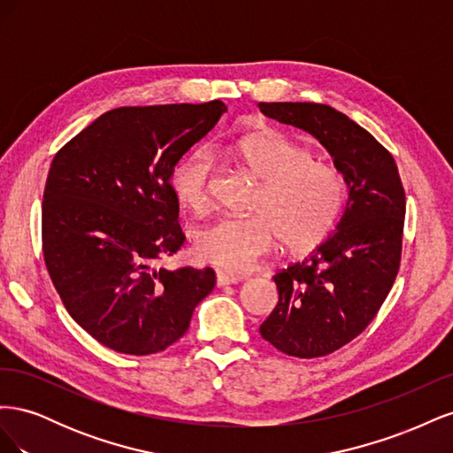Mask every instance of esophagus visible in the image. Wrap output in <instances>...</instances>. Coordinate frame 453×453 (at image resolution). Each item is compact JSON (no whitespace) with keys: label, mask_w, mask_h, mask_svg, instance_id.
Wrapping results in <instances>:
<instances>
[{"label":"esophagus","mask_w":453,"mask_h":453,"mask_svg":"<svg viewBox=\"0 0 453 453\" xmlns=\"http://www.w3.org/2000/svg\"><path fill=\"white\" fill-rule=\"evenodd\" d=\"M243 281L242 276H232V273L226 272H217V287H226V285H234Z\"/></svg>","instance_id":"1"}]
</instances>
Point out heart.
I'll list each match as a JSON object with an SVG mask.
<instances>
[{"label":"heart","mask_w":453,"mask_h":453,"mask_svg":"<svg viewBox=\"0 0 453 453\" xmlns=\"http://www.w3.org/2000/svg\"><path fill=\"white\" fill-rule=\"evenodd\" d=\"M242 166L260 183L248 217H221L198 230L196 257L242 273L272 251L276 238L293 251H310L331 234L348 200L344 175L278 130H260L236 143ZM213 157L195 149L172 170V190L187 208L210 203Z\"/></svg>","instance_id":"1"}]
</instances>
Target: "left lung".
<instances>
[{
    "instance_id": "left-lung-1",
    "label": "left lung",
    "mask_w": 453,
    "mask_h": 453,
    "mask_svg": "<svg viewBox=\"0 0 453 453\" xmlns=\"http://www.w3.org/2000/svg\"><path fill=\"white\" fill-rule=\"evenodd\" d=\"M266 117L311 134L344 175L348 202L333 236L273 276L280 300L260 334L300 359L323 357L359 336L401 265L404 188L393 157L336 109L310 102L258 104Z\"/></svg>"
}]
</instances>
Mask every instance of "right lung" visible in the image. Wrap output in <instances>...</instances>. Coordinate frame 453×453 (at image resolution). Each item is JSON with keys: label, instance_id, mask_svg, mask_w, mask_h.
<instances>
[{"label": "right lung", "instance_id": "1", "mask_svg": "<svg viewBox=\"0 0 453 453\" xmlns=\"http://www.w3.org/2000/svg\"><path fill=\"white\" fill-rule=\"evenodd\" d=\"M223 113L219 100L111 109L50 164L41 211L49 276L73 321L109 349L164 351L213 291L211 268L155 265L185 242L172 170Z\"/></svg>", "mask_w": 453, "mask_h": 453}]
</instances>
